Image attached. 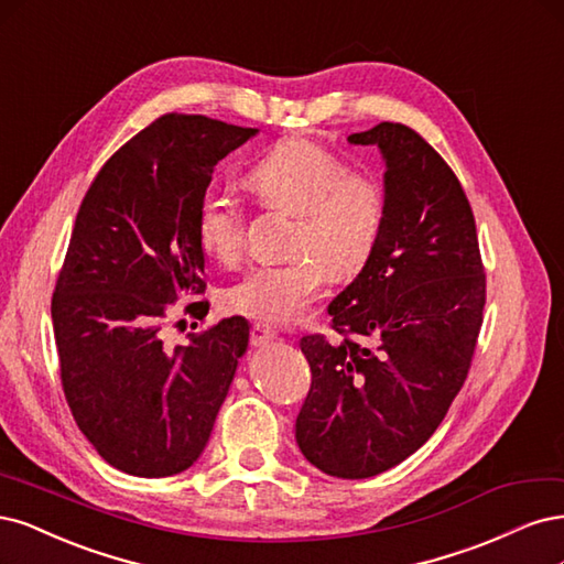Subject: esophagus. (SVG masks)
Returning a JSON list of instances; mask_svg holds the SVG:
<instances>
[{
	"mask_svg": "<svg viewBox=\"0 0 564 564\" xmlns=\"http://www.w3.org/2000/svg\"><path fill=\"white\" fill-rule=\"evenodd\" d=\"M250 339H252V344H256V347H267V344L276 339V330L267 323H252Z\"/></svg>",
	"mask_w": 564,
	"mask_h": 564,
	"instance_id": "34e87169",
	"label": "esophagus"
}]
</instances>
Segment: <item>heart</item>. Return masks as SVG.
Returning <instances> with one entry per match:
<instances>
[{"label": "heart", "instance_id": "obj_1", "mask_svg": "<svg viewBox=\"0 0 564 564\" xmlns=\"http://www.w3.org/2000/svg\"><path fill=\"white\" fill-rule=\"evenodd\" d=\"M246 183L269 208L295 217L283 264L252 267L227 288L229 308L267 323H295L316 300L325 279L358 276L377 248L387 217L377 180L349 173L323 144L290 138L250 166ZM196 231L210 258L234 264L246 250V215L229 198L204 192Z\"/></svg>", "mask_w": 564, "mask_h": 564}]
</instances>
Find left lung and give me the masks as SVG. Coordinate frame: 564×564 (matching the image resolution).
I'll list each match as a JSON object with an SVG mask.
<instances>
[{"mask_svg":"<svg viewBox=\"0 0 564 564\" xmlns=\"http://www.w3.org/2000/svg\"><path fill=\"white\" fill-rule=\"evenodd\" d=\"M347 140L384 159L387 217L328 306L341 339H300L312 389L295 438L323 474L358 480L408 459L445 420L474 358L485 271L459 180L420 133L381 121Z\"/></svg>","mask_w":564,"mask_h":564,"instance_id":"8db88e82","label":"left lung"}]
</instances>
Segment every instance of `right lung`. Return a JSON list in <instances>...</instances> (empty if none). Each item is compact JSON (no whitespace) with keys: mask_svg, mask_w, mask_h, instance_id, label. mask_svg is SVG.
<instances>
[{"mask_svg":"<svg viewBox=\"0 0 564 564\" xmlns=\"http://www.w3.org/2000/svg\"><path fill=\"white\" fill-rule=\"evenodd\" d=\"M252 135L202 115L161 117L105 163L77 213L51 300L63 391L88 443L129 476H175L202 457L248 351L243 316L187 347H169L161 321L206 290L198 198ZM187 312L204 318L208 302Z\"/></svg>","mask_w":564,"mask_h":564,"instance_id":"add662e5","label":"right lung"}]
</instances>
